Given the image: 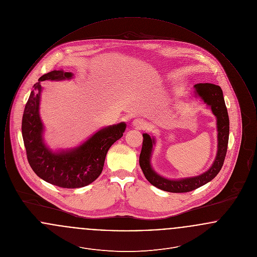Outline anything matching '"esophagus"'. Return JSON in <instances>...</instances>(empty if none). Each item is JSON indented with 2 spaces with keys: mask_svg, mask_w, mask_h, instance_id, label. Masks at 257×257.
<instances>
[{
  "mask_svg": "<svg viewBox=\"0 0 257 257\" xmlns=\"http://www.w3.org/2000/svg\"><path fill=\"white\" fill-rule=\"evenodd\" d=\"M132 125L136 127V128H138V129H144L145 127H146V121L144 120V119H142V118H136L133 120V122H132Z\"/></svg>",
  "mask_w": 257,
  "mask_h": 257,
  "instance_id": "1",
  "label": "esophagus"
}]
</instances>
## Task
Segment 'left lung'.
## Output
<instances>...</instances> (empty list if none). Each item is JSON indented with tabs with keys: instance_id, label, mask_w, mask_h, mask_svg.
<instances>
[{
	"instance_id": "obj_1",
	"label": "left lung",
	"mask_w": 257,
	"mask_h": 257,
	"mask_svg": "<svg viewBox=\"0 0 257 257\" xmlns=\"http://www.w3.org/2000/svg\"><path fill=\"white\" fill-rule=\"evenodd\" d=\"M195 93L211 109L217 118L218 131V150L216 158L208 171L192 177L179 179L166 178L153 170L151 166V157L153 153V146L156 141L154 137L145 133L143 134L144 142L142 152L140 155V166L147 181L163 191L170 193H187L194 191L214 179L220 172L227 151L229 137V117L224 103L222 90L220 86L214 84H196Z\"/></svg>"
}]
</instances>
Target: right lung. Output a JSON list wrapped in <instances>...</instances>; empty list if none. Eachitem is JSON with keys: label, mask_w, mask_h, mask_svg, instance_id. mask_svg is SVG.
Wrapping results in <instances>:
<instances>
[{"label": "right lung", "mask_w": 257, "mask_h": 257, "mask_svg": "<svg viewBox=\"0 0 257 257\" xmlns=\"http://www.w3.org/2000/svg\"><path fill=\"white\" fill-rule=\"evenodd\" d=\"M73 78L71 72L54 70L44 74L35 84L25 106L22 136L27 158L38 177L48 183L67 189L92 183L103 171L110 147L123 136L126 123L100 129L78 147L53 151L44 142V125L39 109L43 81H63Z\"/></svg>", "instance_id": "obj_1"}]
</instances>
